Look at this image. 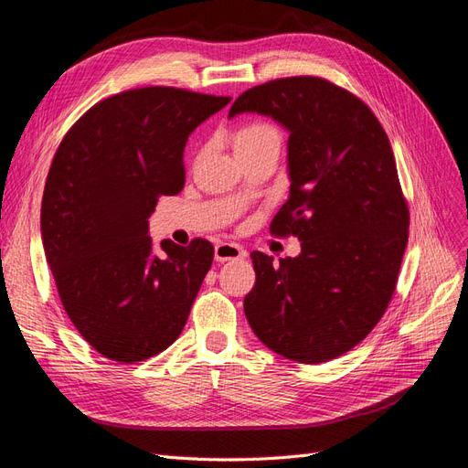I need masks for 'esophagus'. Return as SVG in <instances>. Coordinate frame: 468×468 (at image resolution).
<instances>
[{
  "label": "esophagus",
  "instance_id": "esophagus-1",
  "mask_svg": "<svg viewBox=\"0 0 468 468\" xmlns=\"http://www.w3.org/2000/svg\"><path fill=\"white\" fill-rule=\"evenodd\" d=\"M244 258H246V250L232 242H220L215 248V260L220 263L230 261V260H244Z\"/></svg>",
  "mask_w": 468,
  "mask_h": 468
}]
</instances>
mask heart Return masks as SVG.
Listing matches in <instances>:
<instances>
[{
	"mask_svg": "<svg viewBox=\"0 0 468 468\" xmlns=\"http://www.w3.org/2000/svg\"><path fill=\"white\" fill-rule=\"evenodd\" d=\"M281 136L273 124L269 122H248L236 134V152L258 148L261 144H279Z\"/></svg>",
	"mask_w": 468,
	"mask_h": 468,
	"instance_id": "obj_1",
	"label": "heart"
}]
</instances>
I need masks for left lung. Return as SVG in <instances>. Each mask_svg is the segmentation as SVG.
<instances>
[{
	"label": "left lung",
	"instance_id": "left-lung-1",
	"mask_svg": "<svg viewBox=\"0 0 468 468\" xmlns=\"http://www.w3.org/2000/svg\"><path fill=\"white\" fill-rule=\"evenodd\" d=\"M261 112L289 131V201L269 230L299 258L251 251L244 313L269 349L296 363L344 356L385 314L408 244L410 210L388 136L357 95L316 76L271 80L229 115Z\"/></svg>",
	"mask_w": 468,
	"mask_h": 468
}]
</instances>
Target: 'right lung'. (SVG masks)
<instances>
[{
  "label": "right lung",
  "instance_id": "1",
  "mask_svg": "<svg viewBox=\"0 0 468 468\" xmlns=\"http://www.w3.org/2000/svg\"><path fill=\"white\" fill-rule=\"evenodd\" d=\"M230 97L148 86L111 95L72 124L40 207L62 306L103 357L136 363L179 337L215 258L205 238L152 248L148 217L186 186L189 134Z\"/></svg>",
  "mask_w": 468,
  "mask_h": 468
}]
</instances>
